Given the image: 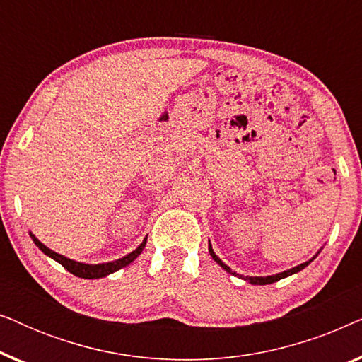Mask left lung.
<instances>
[{
	"label": "left lung",
	"mask_w": 362,
	"mask_h": 362,
	"mask_svg": "<svg viewBox=\"0 0 362 362\" xmlns=\"http://www.w3.org/2000/svg\"><path fill=\"white\" fill-rule=\"evenodd\" d=\"M209 254H211V257L212 259H214L217 264H219L222 269H224L226 272H229L230 274V269L229 267H227L224 262H222L219 257H217L216 254H214V250H212V245H211V242H209ZM311 262V260H310ZM310 262H305V264H301V265H298V267H295V269H290V270H286V272H281V274H276V275H272V276H244V275H240V279H244V280H247L249 281V284H252V285H267V284H274V281H279V280H281V279H285V276H288V275H293V274H296V272H300V270H303L306 265L310 264Z\"/></svg>",
	"instance_id": "left-lung-1"
}]
</instances>
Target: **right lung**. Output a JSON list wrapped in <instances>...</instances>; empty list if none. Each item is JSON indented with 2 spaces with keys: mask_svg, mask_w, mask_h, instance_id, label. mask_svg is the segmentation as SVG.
<instances>
[{
  "mask_svg": "<svg viewBox=\"0 0 362 362\" xmlns=\"http://www.w3.org/2000/svg\"><path fill=\"white\" fill-rule=\"evenodd\" d=\"M31 237H33L34 244H36V245L39 247V249H41V250L44 252V254L49 255V257H51V259H54L56 262H59V264H61L67 272H71V274L76 275V276H81V279H88V280H92V279H102V276H107V275L113 274V272L123 269V267L130 265L132 262L135 260L136 257L141 254L143 249H145V245H146V239H145V240L141 242L140 245H138V249L133 250L132 254H128L127 257H123V259H118V260H115V262H108V264L88 265V264H81V262H76V260L67 259V257H64V255H61V254H57V252L47 249V247L44 245L42 242H39L33 234H31Z\"/></svg>",
  "mask_w": 362,
  "mask_h": 362,
  "instance_id": "1",
  "label": "right lung"
}]
</instances>
